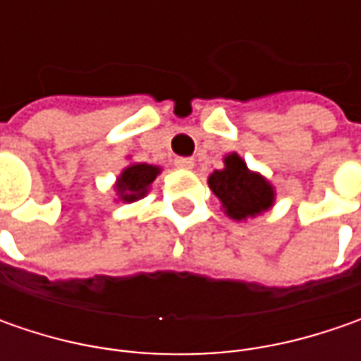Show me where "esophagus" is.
Returning a JSON list of instances; mask_svg holds the SVG:
<instances>
[{"label":"esophagus","instance_id":"obj_1","mask_svg":"<svg viewBox=\"0 0 361 361\" xmlns=\"http://www.w3.org/2000/svg\"><path fill=\"white\" fill-rule=\"evenodd\" d=\"M174 166H176V169H185V171H190V169L195 166V160L188 159V157H183V159L174 160Z\"/></svg>","mask_w":361,"mask_h":361}]
</instances>
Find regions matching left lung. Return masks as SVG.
I'll return each mask as SVG.
<instances>
[{"mask_svg": "<svg viewBox=\"0 0 361 361\" xmlns=\"http://www.w3.org/2000/svg\"><path fill=\"white\" fill-rule=\"evenodd\" d=\"M209 187L223 202L225 213L235 221L261 215L273 207L275 190L259 173L247 169L245 160L231 152L225 157V169L209 176Z\"/></svg>", "mask_w": 361, "mask_h": 361, "instance_id": "obj_1", "label": "left lung"}]
</instances>
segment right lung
Wrapping results in <instances>:
<instances>
[{
    "label": "right lung",
    "mask_w": 361,
    "mask_h": 361,
    "mask_svg": "<svg viewBox=\"0 0 361 361\" xmlns=\"http://www.w3.org/2000/svg\"><path fill=\"white\" fill-rule=\"evenodd\" d=\"M160 174L159 166L146 164V162H134L120 173L114 190L118 192V199L124 202H134L146 197L152 180Z\"/></svg>",
    "instance_id": "right-lung-1"
}]
</instances>
